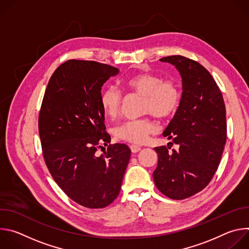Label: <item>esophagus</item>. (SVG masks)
Returning a JSON list of instances; mask_svg holds the SVG:
<instances>
[{
  "label": "esophagus",
  "mask_w": 249,
  "mask_h": 249,
  "mask_svg": "<svg viewBox=\"0 0 249 249\" xmlns=\"http://www.w3.org/2000/svg\"><path fill=\"white\" fill-rule=\"evenodd\" d=\"M130 149H131L132 153H138V152L141 150V147H140V146H138V145H134V144H132V145L130 146Z\"/></svg>",
  "instance_id": "esophagus-1"
}]
</instances>
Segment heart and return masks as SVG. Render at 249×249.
<instances>
[{
	"mask_svg": "<svg viewBox=\"0 0 249 249\" xmlns=\"http://www.w3.org/2000/svg\"><path fill=\"white\" fill-rule=\"evenodd\" d=\"M122 84L126 90L143 95L142 111L149 115L122 123L115 128L114 135L118 140L142 144L158 130L152 114L160 119H166L178 109L181 89L175 79H163L159 74L149 72L131 76ZM122 102L123 94L118 88L108 86L102 89L99 103L105 116L110 119L116 118L121 112Z\"/></svg>",
	"mask_w": 249,
	"mask_h": 249,
	"instance_id": "heart-1",
	"label": "heart"
}]
</instances>
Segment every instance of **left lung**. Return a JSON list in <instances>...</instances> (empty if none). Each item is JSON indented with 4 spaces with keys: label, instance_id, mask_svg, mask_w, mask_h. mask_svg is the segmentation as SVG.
<instances>
[{
    "label": "left lung",
    "instance_id": "8db88e82",
    "mask_svg": "<svg viewBox=\"0 0 249 249\" xmlns=\"http://www.w3.org/2000/svg\"><path fill=\"white\" fill-rule=\"evenodd\" d=\"M160 60L179 71L183 92L162 134L172 142L155 148L159 161L153 176L163 195L182 200L203 190L219 167L227 142L226 106L219 86L201 64L180 55ZM173 143L179 150L169 152Z\"/></svg>",
    "mask_w": 249,
    "mask_h": 249
}]
</instances>
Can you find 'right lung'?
<instances>
[{
	"instance_id": "add662e5",
	"label": "right lung",
	"mask_w": 249,
	"mask_h": 249,
	"mask_svg": "<svg viewBox=\"0 0 249 249\" xmlns=\"http://www.w3.org/2000/svg\"><path fill=\"white\" fill-rule=\"evenodd\" d=\"M118 74L95 61L68 60L53 73L38 117L42 154L53 179L79 205L100 209L118 196L131 150L109 144L100 107L101 87ZM108 146L100 156L102 144Z\"/></svg>"
}]
</instances>
